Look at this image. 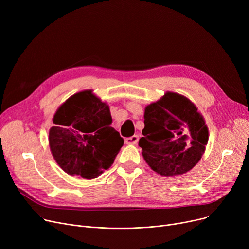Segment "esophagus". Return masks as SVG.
<instances>
[{
  "label": "esophagus",
  "mask_w": 249,
  "mask_h": 249,
  "mask_svg": "<svg viewBox=\"0 0 249 249\" xmlns=\"http://www.w3.org/2000/svg\"><path fill=\"white\" fill-rule=\"evenodd\" d=\"M138 136L137 135H133L131 137H128L125 139V142L127 143V144H136V143L138 142Z\"/></svg>",
  "instance_id": "34e87169"
}]
</instances>
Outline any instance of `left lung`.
<instances>
[{"instance_id":"8db88e82","label":"left lung","mask_w":249,"mask_h":249,"mask_svg":"<svg viewBox=\"0 0 249 249\" xmlns=\"http://www.w3.org/2000/svg\"><path fill=\"white\" fill-rule=\"evenodd\" d=\"M142 134L138 145L143 159L152 171L164 177L191 171L200 161L209 138L197 107L173 91L146 106Z\"/></svg>"}]
</instances>
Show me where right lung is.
I'll use <instances>...</instances> for the list:
<instances>
[{"label":"right lung","mask_w":249,"mask_h":249,"mask_svg":"<svg viewBox=\"0 0 249 249\" xmlns=\"http://www.w3.org/2000/svg\"><path fill=\"white\" fill-rule=\"evenodd\" d=\"M49 130V147L53 159L71 176L91 179L103 174L124 144L119 132L111 127L107 103L93 90L69 98L53 116Z\"/></svg>","instance_id":"right-lung-1"}]
</instances>
